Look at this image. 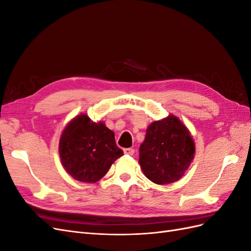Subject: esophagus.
I'll return each instance as SVG.
<instances>
[{
  "mask_svg": "<svg viewBox=\"0 0 251 251\" xmlns=\"http://www.w3.org/2000/svg\"><path fill=\"white\" fill-rule=\"evenodd\" d=\"M124 153L126 154V155H134V153H135V151L133 150V149H125L124 150Z\"/></svg>",
  "mask_w": 251,
  "mask_h": 251,
  "instance_id": "34e87169",
  "label": "esophagus"
}]
</instances>
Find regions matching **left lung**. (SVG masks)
<instances>
[{"label":"left lung","instance_id":"left-lung-1","mask_svg":"<svg viewBox=\"0 0 251 251\" xmlns=\"http://www.w3.org/2000/svg\"><path fill=\"white\" fill-rule=\"evenodd\" d=\"M195 153L191 132L177 116L170 114L148 126L138 162L149 180L159 185L170 184L183 177Z\"/></svg>","mask_w":251,"mask_h":251}]
</instances>
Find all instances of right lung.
<instances>
[{"mask_svg": "<svg viewBox=\"0 0 251 251\" xmlns=\"http://www.w3.org/2000/svg\"><path fill=\"white\" fill-rule=\"evenodd\" d=\"M59 158L70 176L80 182L100 181L124 151L116 146L115 134L102 121L94 123L85 113L71 119L58 143Z\"/></svg>", "mask_w": 251, "mask_h": 251, "instance_id": "add662e5", "label": "right lung"}]
</instances>
